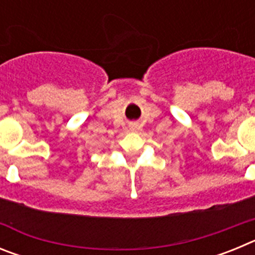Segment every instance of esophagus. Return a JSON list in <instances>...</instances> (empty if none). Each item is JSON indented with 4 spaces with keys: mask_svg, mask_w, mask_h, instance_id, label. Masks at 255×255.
<instances>
[{
    "mask_svg": "<svg viewBox=\"0 0 255 255\" xmlns=\"http://www.w3.org/2000/svg\"><path fill=\"white\" fill-rule=\"evenodd\" d=\"M130 126H131V129H132V130L136 129V124H131V125H130Z\"/></svg>",
    "mask_w": 255,
    "mask_h": 255,
    "instance_id": "esophagus-1",
    "label": "esophagus"
}]
</instances>
